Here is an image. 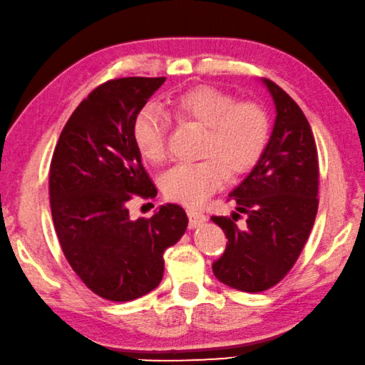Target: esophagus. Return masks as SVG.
I'll return each mask as SVG.
<instances>
[{
	"mask_svg": "<svg viewBox=\"0 0 365 365\" xmlns=\"http://www.w3.org/2000/svg\"><path fill=\"white\" fill-rule=\"evenodd\" d=\"M187 217H189L190 228H197L200 225H204L207 220V217L202 214V212H197V210H187Z\"/></svg>",
	"mask_w": 365,
	"mask_h": 365,
	"instance_id": "34e87169",
	"label": "esophagus"
}]
</instances>
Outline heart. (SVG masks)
<instances>
[{
    "label": "heart",
    "mask_w": 365,
    "mask_h": 365,
    "mask_svg": "<svg viewBox=\"0 0 365 365\" xmlns=\"http://www.w3.org/2000/svg\"><path fill=\"white\" fill-rule=\"evenodd\" d=\"M179 122L205 128L195 165H179L163 176L166 199L187 207H200L225 184L228 175L248 173L264 153L269 119L255 103H237L233 96L212 86H195L168 103ZM168 120L155 109L138 112L132 125L137 150L150 163L165 160Z\"/></svg>",
    "instance_id": "heart-1"
}]
</instances>
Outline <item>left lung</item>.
<instances>
[{"mask_svg":"<svg viewBox=\"0 0 365 365\" xmlns=\"http://www.w3.org/2000/svg\"><path fill=\"white\" fill-rule=\"evenodd\" d=\"M276 120L259 161L230 197L246 225L212 217L228 238L214 261L215 277L241 292H262L284 279L302 253L318 210V155L313 132L295 101L262 78Z\"/></svg>","mask_w":365,"mask_h":365,"instance_id":"obj_1","label":"left lung"}]
</instances>
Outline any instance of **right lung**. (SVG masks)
<instances>
[{"mask_svg": "<svg viewBox=\"0 0 365 365\" xmlns=\"http://www.w3.org/2000/svg\"><path fill=\"white\" fill-rule=\"evenodd\" d=\"M166 78H120L98 86L66 122L50 163V209L70 266L88 289L112 302L151 292L163 279V253L182 237L176 204L132 220V194L156 187L132 137L138 112Z\"/></svg>", "mask_w": 365, "mask_h": 365, "instance_id": "obj_1", "label": "right lung"}]
</instances>
